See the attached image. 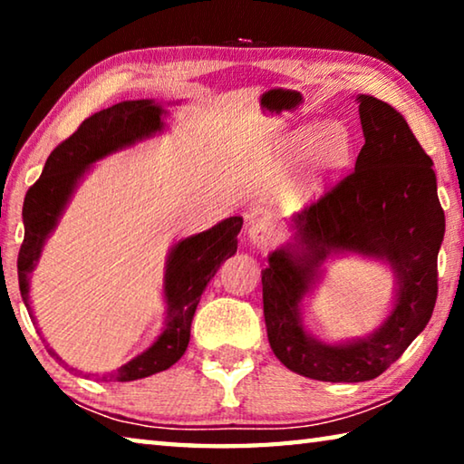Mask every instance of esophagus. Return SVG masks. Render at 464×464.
I'll return each mask as SVG.
<instances>
[{"mask_svg": "<svg viewBox=\"0 0 464 464\" xmlns=\"http://www.w3.org/2000/svg\"><path fill=\"white\" fill-rule=\"evenodd\" d=\"M247 237L257 249H266L276 241V231H274V225L270 221H266V218H257V221L249 225Z\"/></svg>", "mask_w": 464, "mask_h": 464, "instance_id": "esophagus-1", "label": "esophagus"}]
</instances>
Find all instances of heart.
<instances>
[{
    "label": "heart",
    "instance_id": "b5f03b06",
    "mask_svg": "<svg viewBox=\"0 0 464 464\" xmlns=\"http://www.w3.org/2000/svg\"><path fill=\"white\" fill-rule=\"evenodd\" d=\"M303 140L309 145L311 166L317 171H332L340 168L348 157V132L337 122H324L317 129L304 130Z\"/></svg>",
    "mask_w": 464,
    "mask_h": 464
}]
</instances>
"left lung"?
I'll list each match as a JSON object with an SVG mask.
<instances>
[{
    "label": "left lung",
    "mask_w": 464,
    "mask_h": 464,
    "mask_svg": "<svg viewBox=\"0 0 464 464\" xmlns=\"http://www.w3.org/2000/svg\"><path fill=\"white\" fill-rule=\"evenodd\" d=\"M358 102L364 145L354 169L293 218L295 241L272 251L262 270L272 352L293 372L325 382L382 374L428 325L438 296L444 210L430 155L387 102L364 93ZM334 250L387 259L398 278V298L374 334L332 346L304 332L300 301Z\"/></svg>",
    "instance_id": "left-lung-1"
}]
</instances>
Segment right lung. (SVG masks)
<instances>
[{
    "label": "right lung",
    "instance_id": "right-lung-1",
    "mask_svg": "<svg viewBox=\"0 0 464 464\" xmlns=\"http://www.w3.org/2000/svg\"><path fill=\"white\" fill-rule=\"evenodd\" d=\"M161 114L163 108L153 104L151 100L119 102L106 110H100L90 119H85L72 137L53 149L41 178L28 188L24 208H22L24 241H22L18 254V282L22 298H24L30 319L34 324L36 319L28 298L30 272L34 270L44 239L57 227L63 208L72 198L77 182L92 163H96L102 157L160 132L163 129ZM241 225V217H229L215 225L213 229L176 243L166 262L163 295L168 303V319L161 335L143 354L132 358L130 362L112 372L93 374L96 379L106 382L145 379L155 372L168 371L184 356L188 342H190L192 317L200 303L202 290L207 288L227 257L237 251ZM49 352L53 358L63 362L57 352L51 348Z\"/></svg>",
    "mask_w": 464,
    "mask_h": 464
}]
</instances>
